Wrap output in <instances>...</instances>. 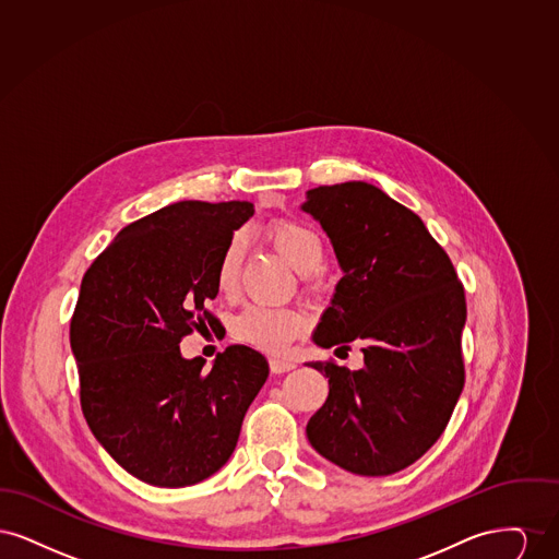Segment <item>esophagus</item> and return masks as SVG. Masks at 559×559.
Returning <instances> with one entry per match:
<instances>
[{"instance_id": "esophagus-1", "label": "esophagus", "mask_w": 559, "mask_h": 559, "mask_svg": "<svg viewBox=\"0 0 559 559\" xmlns=\"http://www.w3.org/2000/svg\"><path fill=\"white\" fill-rule=\"evenodd\" d=\"M295 369V360L292 358H270V371L281 374V372H289Z\"/></svg>"}]
</instances>
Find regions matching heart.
Instances as JSON below:
<instances>
[{
    "mask_svg": "<svg viewBox=\"0 0 559 559\" xmlns=\"http://www.w3.org/2000/svg\"><path fill=\"white\" fill-rule=\"evenodd\" d=\"M267 240L283 255V260L304 274L308 289H317L319 272L324 260V245L317 230L297 219H276L266 228ZM245 242L240 235L230 237L224 245L215 264V287L224 295H233L239 285ZM308 326V319L301 310L293 308H270V306H247L233 320V335L249 346L266 352H283L299 337Z\"/></svg>",
    "mask_w": 559,
    "mask_h": 559,
    "instance_id": "obj_1",
    "label": "heart"
}]
</instances>
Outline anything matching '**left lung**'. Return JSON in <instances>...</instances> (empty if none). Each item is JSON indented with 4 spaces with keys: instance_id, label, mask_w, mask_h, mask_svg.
<instances>
[{
    "instance_id": "obj_1",
    "label": "left lung",
    "mask_w": 559,
    "mask_h": 559,
    "mask_svg": "<svg viewBox=\"0 0 559 559\" xmlns=\"http://www.w3.org/2000/svg\"><path fill=\"white\" fill-rule=\"evenodd\" d=\"M301 210L344 272L312 340L335 354L356 342L365 354L360 371L308 362L329 377L308 440L352 474H396L433 447L461 396L463 285L421 217L372 185L312 188Z\"/></svg>"
}]
</instances>
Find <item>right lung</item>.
Masks as SVG:
<instances>
[{"label": "right lung", "mask_w": 559, "mask_h": 559, "mask_svg": "<svg viewBox=\"0 0 559 559\" xmlns=\"http://www.w3.org/2000/svg\"><path fill=\"white\" fill-rule=\"evenodd\" d=\"M249 201H180L126 226L87 267L71 319L81 411L133 478L182 488L235 451L249 404L267 379L247 346L187 360L180 342L212 326L215 264L249 217Z\"/></svg>", "instance_id": "right-lung-1"}]
</instances>
